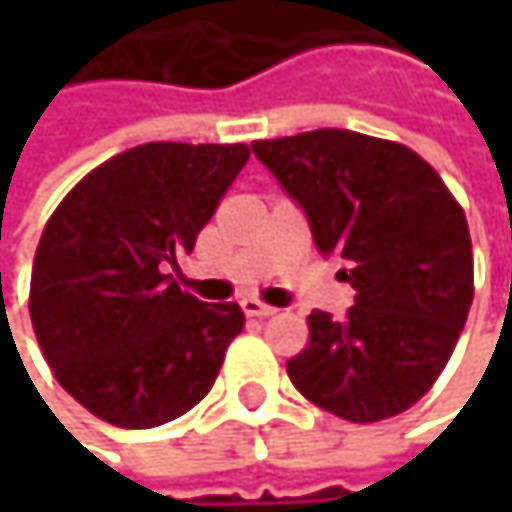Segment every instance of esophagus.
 <instances>
[{"label":"esophagus","instance_id":"esophagus-1","mask_svg":"<svg viewBox=\"0 0 512 512\" xmlns=\"http://www.w3.org/2000/svg\"><path fill=\"white\" fill-rule=\"evenodd\" d=\"M243 305V311H246V317H272L275 314V308H269V305H263V302H257V299H243L240 302Z\"/></svg>","mask_w":512,"mask_h":512}]
</instances>
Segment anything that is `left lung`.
Listing matches in <instances>:
<instances>
[{
	"label": "left lung",
	"mask_w": 512,
	"mask_h": 512,
	"mask_svg": "<svg viewBox=\"0 0 512 512\" xmlns=\"http://www.w3.org/2000/svg\"><path fill=\"white\" fill-rule=\"evenodd\" d=\"M305 213L314 246L338 257L356 302L311 311V341L287 361L320 409L370 424L418 403L457 347L474 260L465 213L442 177L403 145L314 130L252 145Z\"/></svg>",
	"instance_id": "8db88e82"
}]
</instances>
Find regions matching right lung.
<instances>
[{
	"mask_svg": "<svg viewBox=\"0 0 512 512\" xmlns=\"http://www.w3.org/2000/svg\"><path fill=\"white\" fill-rule=\"evenodd\" d=\"M246 162V145H139L82 177L52 213L29 314L55 379L97 418L151 430L213 388L246 317L237 302L183 293L168 269Z\"/></svg>",
	"mask_w": 512,
	"mask_h": 512,
	"instance_id": "obj_1",
	"label": "right lung"
}]
</instances>
